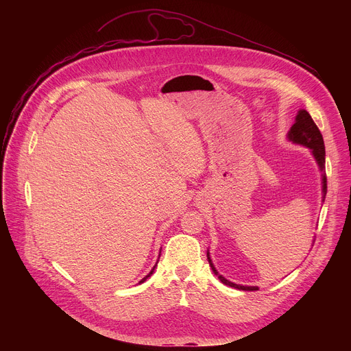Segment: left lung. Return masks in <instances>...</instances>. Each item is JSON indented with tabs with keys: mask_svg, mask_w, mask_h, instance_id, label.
<instances>
[{
	"mask_svg": "<svg viewBox=\"0 0 351 351\" xmlns=\"http://www.w3.org/2000/svg\"><path fill=\"white\" fill-rule=\"evenodd\" d=\"M289 138L291 141H294V143L303 144V145L311 148L313 149V154H314L315 160L318 161V165L321 167V169L325 168V144H324V137H322L318 126L313 121L311 115L306 110L298 111V115L295 117V122H294V125L291 126V129L289 132ZM322 183H324L322 190H324V198H325V194H326V173L322 175ZM207 258H208V263H210L214 274L221 279L222 283H225V285H228L230 287L239 289V290H247V291L258 290L257 286H240V285L229 282L228 279H225L222 275H219L217 272V269L213 265V261H211L208 253H207Z\"/></svg>",
	"mask_w": 351,
	"mask_h": 351,
	"instance_id": "1",
	"label": "left lung"
}]
</instances>
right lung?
Wrapping results in <instances>:
<instances>
[{
    "instance_id": "add662e5",
    "label": "right lung",
    "mask_w": 351,
    "mask_h": 351,
    "mask_svg": "<svg viewBox=\"0 0 351 351\" xmlns=\"http://www.w3.org/2000/svg\"><path fill=\"white\" fill-rule=\"evenodd\" d=\"M154 269H156V267H154V268H153V269H152V272H149V274H148V275H147V276H145V278H143V279H141V280H140V283H143V282H144V280H145V279H147V278H148V276H152V274H153V272H154Z\"/></svg>"
}]
</instances>
